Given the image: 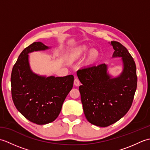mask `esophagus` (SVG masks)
<instances>
[{"mask_svg":"<svg viewBox=\"0 0 150 150\" xmlns=\"http://www.w3.org/2000/svg\"><path fill=\"white\" fill-rule=\"evenodd\" d=\"M74 84L76 86H78L80 84V81H79V79L77 77H75V79Z\"/></svg>","mask_w":150,"mask_h":150,"instance_id":"34e87169","label":"esophagus"}]
</instances>
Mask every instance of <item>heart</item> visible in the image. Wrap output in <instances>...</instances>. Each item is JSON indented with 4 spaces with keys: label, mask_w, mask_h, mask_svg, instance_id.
Listing matches in <instances>:
<instances>
[{
    "label": "heart",
    "mask_w": 150,
    "mask_h": 150,
    "mask_svg": "<svg viewBox=\"0 0 150 150\" xmlns=\"http://www.w3.org/2000/svg\"><path fill=\"white\" fill-rule=\"evenodd\" d=\"M87 50H88L87 47L86 46H83L82 47H81V49H79L75 54H73L72 57H71V59H75L78 57V55H82V53H84L86 52H87ZM96 56H97V53L95 52H92L90 54V57L91 59H94Z\"/></svg>",
    "instance_id": "b5f03b06"
}]
</instances>
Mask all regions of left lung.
Wrapping results in <instances>:
<instances>
[{
    "instance_id": "8db88e82",
    "label": "left lung",
    "mask_w": 150,
    "mask_h": 150,
    "mask_svg": "<svg viewBox=\"0 0 150 150\" xmlns=\"http://www.w3.org/2000/svg\"><path fill=\"white\" fill-rule=\"evenodd\" d=\"M113 57H122L124 69L119 77L111 78L107 66L100 64L79 69L77 73L84 113L91 124L109 126L123 117L131 108L137 86L136 65L125 47L111 41Z\"/></svg>"
}]
</instances>
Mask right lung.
I'll list each match as a JSON object with an SVG mask.
<instances>
[{
  "instance_id": "add662e5",
  "label": "right lung",
  "mask_w": 150,
  "mask_h": 150,
  "mask_svg": "<svg viewBox=\"0 0 150 150\" xmlns=\"http://www.w3.org/2000/svg\"><path fill=\"white\" fill-rule=\"evenodd\" d=\"M48 48L40 42L30 44L18 56L11 75V96L16 108L26 119L39 125L57 119L74 81L72 75L46 77L31 71L28 53Z\"/></svg>"
}]
</instances>
